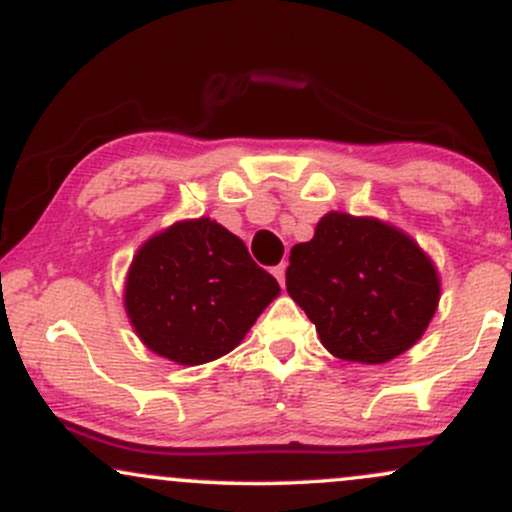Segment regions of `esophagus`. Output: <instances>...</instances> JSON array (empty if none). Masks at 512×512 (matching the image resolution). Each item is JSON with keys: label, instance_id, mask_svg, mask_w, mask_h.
<instances>
[{"label": "esophagus", "instance_id": "34e87169", "mask_svg": "<svg viewBox=\"0 0 512 512\" xmlns=\"http://www.w3.org/2000/svg\"><path fill=\"white\" fill-rule=\"evenodd\" d=\"M285 263H280V266H275L273 268V275H275V278H278V283L280 285H285Z\"/></svg>", "mask_w": 512, "mask_h": 512}]
</instances>
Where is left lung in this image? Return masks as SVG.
Segmentation results:
<instances>
[{
    "instance_id": "obj_1",
    "label": "left lung",
    "mask_w": 512,
    "mask_h": 512,
    "mask_svg": "<svg viewBox=\"0 0 512 512\" xmlns=\"http://www.w3.org/2000/svg\"><path fill=\"white\" fill-rule=\"evenodd\" d=\"M285 285L324 348L363 365L416 346L440 302L438 268L418 241L377 217L336 210L292 246Z\"/></svg>"
}]
</instances>
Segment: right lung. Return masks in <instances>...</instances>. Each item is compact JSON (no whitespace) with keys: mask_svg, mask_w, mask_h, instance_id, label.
<instances>
[{"mask_svg":"<svg viewBox=\"0 0 512 512\" xmlns=\"http://www.w3.org/2000/svg\"><path fill=\"white\" fill-rule=\"evenodd\" d=\"M280 295L246 244L210 217L181 220L137 249L123 304L140 341L176 365H203L244 341Z\"/></svg>","mask_w":512,"mask_h":512,"instance_id":"add662e5","label":"right lung"}]
</instances>
